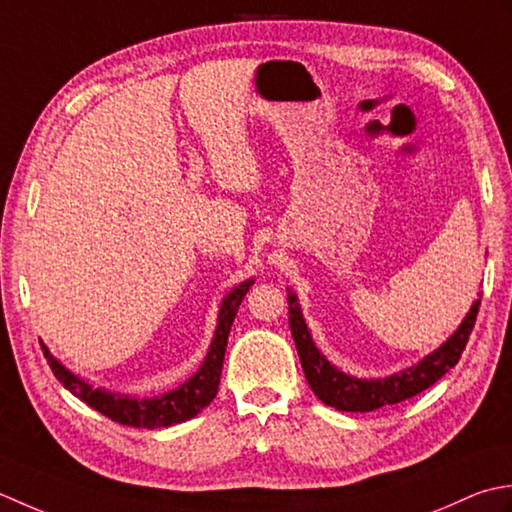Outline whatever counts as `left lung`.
I'll use <instances>...</instances> for the list:
<instances>
[{
	"label": "left lung",
	"instance_id": "left-lung-1",
	"mask_svg": "<svg viewBox=\"0 0 512 512\" xmlns=\"http://www.w3.org/2000/svg\"><path fill=\"white\" fill-rule=\"evenodd\" d=\"M287 302L289 329L291 336H294L302 371H305V378L311 391H314L318 395V400H322L327 406L349 413L375 411L380 409V406L404 402L413 398V395L422 393L424 389H429L444 373H448V369H453L455 364L460 362L468 336H471V331L475 327L479 305H482V300H475V305L468 311V316L464 318L460 329H457L440 349L433 351L431 356H426L420 364H415V367L395 373L391 378L384 380H356L351 378V375H344L336 367H331V364L320 356V351L314 347V342H311L305 320H302L296 294L287 291Z\"/></svg>",
	"mask_w": 512,
	"mask_h": 512
}]
</instances>
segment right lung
<instances>
[{
  "instance_id": "right-lung-1",
  "label": "right lung",
  "mask_w": 512,
  "mask_h": 512,
  "mask_svg": "<svg viewBox=\"0 0 512 512\" xmlns=\"http://www.w3.org/2000/svg\"><path fill=\"white\" fill-rule=\"evenodd\" d=\"M252 285L254 280H247V283L238 285L232 294L223 300L221 314H218L216 336L212 340L210 353H207L205 362L201 364V369H198L190 380L183 382L179 389L165 393L161 398L134 400V398H123L119 393H106L101 389H92L90 384L79 380L77 375H72L70 371L61 367V364L50 356V351L44 347V344H41V349H44V356L50 364L52 373H55V378L64 384L75 398L83 400L95 411L110 417V420L125 426H134V429H161V426L179 424L201 413L205 406L216 398L218 382H221V369L225 360L229 329H232L236 311L241 307V302Z\"/></svg>"
}]
</instances>
